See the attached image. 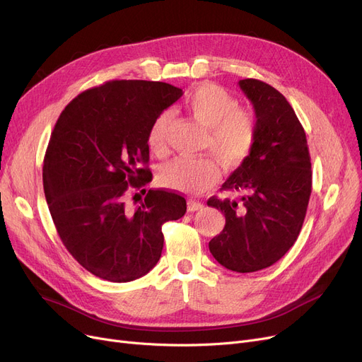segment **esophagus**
<instances>
[{
    "instance_id": "1",
    "label": "esophagus",
    "mask_w": 362,
    "mask_h": 362,
    "mask_svg": "<svg viewBox=\"0 0 362 362\" xmlns=\"http://www.w3.org/2000/svg\"><path fill=\"white\" fill-rule=\"evenodd\" d=\"M187 204H188L187 208H188V211H190V212H196V211H200L203 208V203L194 202V200H188Z\"/></svg>"
}]
</instances>
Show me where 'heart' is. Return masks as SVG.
<instances>
[{
  "label": "heart",
  "instance_id": "1",
  "mask_svg": "<svg viewBox=\"0 0 362 362\" xmlns=\"http://www.w3.org/2000/svg\"><path fill=\"white\" fill-rule=\"evenodd\" d=\"M190 115L208 128V147L227 168L242 165L255 146L257 120L250 109L237 107V100L216 83H202L185 98ZM172 120L169 112L160 113L147 134L151 153H166V139ZM219 166L212 158H178L160 172L163 185L181 193L199 194L219 180Z\"/></svg>",
  "mask_w": 362,
  "mask_h": 362
}]
</instances>
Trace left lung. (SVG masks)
Wrapping results in <instances>:
<instances>
[{
    "label": "left lung",
    "instance_id": "8db88e82",
    "mask_svg": "<svg viewBox=\"0 0 362 362\" xmlns=\"http://www.w3.org/2000/svg\"><path fill=\"white\" fill-rule=\"evenodd\" d=\"M238 85L253 105L257 136L249 158L221 187L243 196L208 200L226 216L209 250L222 267L255 272L295 245L311 197L313 170L303 127L286 97L259 79Z\"/></svg>",
    "mask_w": 362,
    "mask_h": 362
}]
</instances>
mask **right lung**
<instances>
[{"label": "right lung", "instance_id": "right-lung-1", "mask_svg": "<svg viewBox=\"0 0 362 362\" xmlns=\"http://www.w3.org/2000/svg\"><path fill=\"white\" fill-rule=\"evenodd\" d=\"M181 95L165 82L107 81L69 103L51 132L42 166L48 209L67 252L98 279L146 275L160 259L162 226L187 211L185 199L166 190H148L134 210L126 204L128 192L144 193L151 181V124Z\"/></svg>", "mask_w": 362, "mask_h": 362}]
</instances>
